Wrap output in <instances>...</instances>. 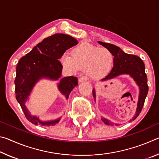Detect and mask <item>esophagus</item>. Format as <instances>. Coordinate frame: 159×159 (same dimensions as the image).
I'll return each instance as SVG.
<instances>
[{
  "label": "esophagus",
  "mask_w": 159,
  "mask_h": 159,
  "mask_svg": "<svg viewBox=\"0 0 159 159\" xmlns=\"http://www.w3.org/2000/svg\"><path fill=\"white\" fill-rule=\"evenodd\" d=\"M86 80H87V79H86V78L84 77V76H82V77H80L79 79V83L85 82V81H86Z\"/></svg>",
  "instance_id": "1"
}]
</instances>
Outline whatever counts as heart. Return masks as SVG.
Listing matches in <instances>:
<instances>
[{"label":"heart","mask_w":159,"mask_h":159,"mask_svg":"<svg viewBox=\"0 0 159 159\" xmlns=\"http://www.w3.org/2000/svg\"><path fill=\"white\" fill-rule=\"evenodd\" d=\"M60 62L64 69L71 73L85 69V74L90 79L98 80L107 76L111 71L114 56L107 48L84 42L75 47L71 55L63 53Z\"/></svg>","instance_id":"b5f03b06"}]
</instances>
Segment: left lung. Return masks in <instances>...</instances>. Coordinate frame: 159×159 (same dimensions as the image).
I'll return each instance as SVG.
<instances>
[{"label":"left lung","instance_id":"obj_1","mask_svg":"<svg viewBox=\"0 0 159 159\" xmlns=\"http://www.w3.org/2000/svg\"><path fill=\"white\" fill-rule=\"evenodd\" d=\"M99 44L107 48L113 53L114 56V66L107 76L102 79L101 81H106L110 79H113L121 75H129L135 82L136 85L139 88V97L138 104H137L136 112L133 118L129 121L134 120L138 116L141 112L142 107L144 106L145 99L148 93L147 77L145 74L144 64L140 58L136 55H129L123 52L119 47L107 43L98 41ZM93 95L95 102H96V93L95 88L93 90ZM102 120L106 125H118V123H114L107 118L102 117Z\"/></svg>","mask_w":159,"mask_h":159}]
</instances>
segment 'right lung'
Returning a JSON list of instances; mask_svg holds the SVG:
<instances>
[{
	"instance_id": "add662e5",
	"label": "right lung",
	"mask_w": 159,
	"mask_h": 159,
	"mask_svg": "<svg viewBox=\"0 0 159 159\" xmlns=\"http://www.w3.org/2000/svg\"><path fill=\"white\" fill-rule=\"evenodd\" d=\"M77 44V40L69 35L55 34L38 43L19 61L15 80L16 99L29 121L43 126L55 125L60 121L61 117L55 120H41L37 116L31 114L26 103L35 85L41 79L60 80L58 90L68 99L70 93L78 85V79L74 76L61 79L62 65L59 60L66 50Z\"/></svg>"
}]
</instances>
